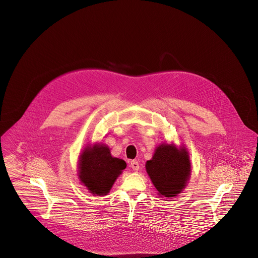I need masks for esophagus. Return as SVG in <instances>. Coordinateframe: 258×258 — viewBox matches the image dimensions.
I'll list each match as a JSON object with an SVG mask.
<instances>
[{"label": "esophagus", "instance_id": "obj_1", "mask_svg": "<svg viewBox=\"0 0 258 258\" xmlns=\"http://www.w3.org/2000/svg\"><path fill=\"white\" fill-rule=\"evenodd\" d=\"M130 166H131L134 170H139V168H140V164H139V162H138L137 160H132V161L130 162Z\"/></svg>", "mask_w": 258, "mask_h": 258}]
</instances>
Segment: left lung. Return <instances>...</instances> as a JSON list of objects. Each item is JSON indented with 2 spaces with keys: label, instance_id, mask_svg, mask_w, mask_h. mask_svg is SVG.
Returning a JSON list of instances; mask_svg holds the SVG:
<instances>
[{
  "label": "left lung",
  "instance_id": "left-lung-1",
  "mask_svg": "<svg viewBox=\"0 0 258 258\" xmlns=\"http://www.w3.org/2000/svg\"><path fill=\"white\" fill-rule=\"evenodd\" d=\"M146 170L160 197H174L187 186L191 174L190 156L186 147L160 144L151 160L146 162Z\"/></svg>",
  "mask_w": 258,
  "mask_h": 258
}]
</instances>
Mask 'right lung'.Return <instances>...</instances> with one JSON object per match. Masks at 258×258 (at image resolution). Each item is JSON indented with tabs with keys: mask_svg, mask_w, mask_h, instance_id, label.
Instances as JSON below:
<instances>
[{
	"mask_svg": "<svg viewBox=\"0 0 258 258\" xmlns=\"http://www.w3.org/2000/svg\"><path fill=\"white\" fill-rule=\"evenodd\" d=\"M125 167V161L112 157L106 145H89L80 156L79 178L90 193L104 196L109 193Z\"/></svg>",
	"mask_w": 258,
	"mask_h": 258,
	"instance_id": "obj_1",
	"label": "right lung"
}]
</instances>
